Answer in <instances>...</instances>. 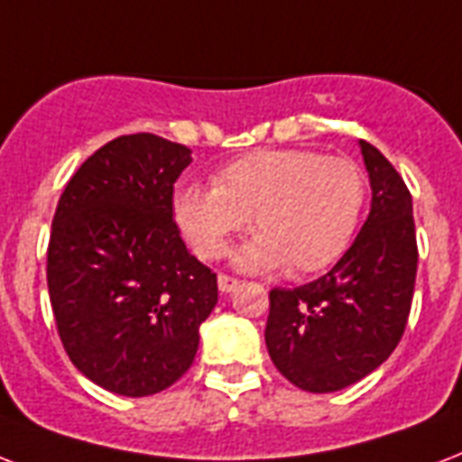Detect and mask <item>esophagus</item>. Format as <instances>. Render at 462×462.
<instances>
[{
    "mask_svg": "<svg viewBox=\"0 0 462 462\" xmlns=\"http://www.w3.org/2000/svg\"><path fill=\"white\" fill-rule=\"evenodd\" d=\"M239 286V281L237 278H232V276H217V288H220V293H232L235 288Z\"/></svg>",
    "mask_w": 462,
    "mask_h": 462,
    "instance_id": "esophagus-1",
    "label": "esophagus"
}]
</instances>
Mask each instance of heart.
<instances>
[{"mask_svg":"<svg viewBox=\"0 0 462 462\" xmlns=\"http://www.w3.org/2000/svg\"><path fill=\"white\" fill-rule=\"evenodd\" d=\"M365 203L364 171L344 157L308 150H262L230 162L213 189L189 184L174 196V217L203 259L227 254L252 217L256 237L237 252L245 271L286 263L295 276L332 266L356 235Z\"/></svg>","mask_w":462,"mask_h":462,"instance_id":"1","label":"heart"}]
</instances>
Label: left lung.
Listing matches in <instances>:
<instances>
[{
    "label": "left lung",
    "instance_id": "left-lung-1",
    "mask_svg": "<svg viewBox=\"0 0 462 462\" xmlns=\"http://www.w3.org/2000/svg\"><path fill=\"white\" fill-rule=\"evenodd\" d=\"M371 179V213L332 271L298 288H273L266 348L283 378L308 393H337L395 351L417 278L411 196L402 176L358 140Z\"/></svg>",
    "mask_w": 462,
    "mask_h": 462
}]
</instances>
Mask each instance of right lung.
I'll use <instances>...</instances> for the list:
<instances>
[{"label": "right lung", "mask_w": 462, "mask_h": 462, "mask_svg": "<svg viewBox=\"0 0 462 462\" xmlns=\"http://www.w3.org/2000/svg\"><path fill=\"white\" fill-rule=\"evenodd\" d=\"M191 150L152 133L98 147L52 217L48 293L77 371L108 393L147 397L191 368L217 278L186 249L174 181Z\"/></svg>", "instance_id": "add662e5"}]
</instances>
